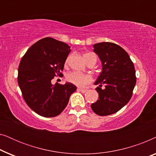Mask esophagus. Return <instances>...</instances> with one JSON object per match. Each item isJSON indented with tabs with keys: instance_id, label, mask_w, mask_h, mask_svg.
<instances>
[{
	"instance_id": "1",
	"label": "esophagus",
	"mask_w": 156,
	"mask_h": 156,
	"mask_svg": "<svg viewBox=\"0 0 156 156\" xmlns=\"http://www.w3.org/2000/svg\"><path fill=\"white\" fill-rule=\"evenodd\" d=\"M77 90H79V91H81V92H82V93H85V92H86V91H87V89H82V88H78V89H77Z\"/></svg>"
}]
</instances>
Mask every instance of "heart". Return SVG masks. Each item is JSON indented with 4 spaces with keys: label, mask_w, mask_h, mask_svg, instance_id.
<instances>
[{
    "label": "heart",
    "mask_w": 156,
    "mask_h": 156,
    "mask_svg": "<svg viewBox=\"0 0 156 156\" xmlns=\"http://www.w3.org/2000/svg\"><path fill=\"white\" fill-rule=\"evenodd\" d=\"M91 54L92 53H87L84 55V58ZM69 59V57H68L65 61L66 64L68 63ZM67 80L72 84L76 85V86L82 87L91 82V76L89 74H82L77 72H72L67 75Z\"/></svg>",
    "instance_id": "heart-1"
}]
</instances>
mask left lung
<instances>
[{"label":"left lung","mask_w":156,"mask_h":156,"mask_svg":"<svg viewBox=\"0 0 156 156\" xmlns=\"http://www.w3.org/2000/svg\"><path fill=\"white\" fill-rule=\"evenodd\" d=\"M93 47L102 70L94 83L99 84L96 88L99 99L91 107L97 115L107 116L118 112L131 99L136 83L135 68L129 54L118 44L104 42ZM102 84L105 87L103 89Z\"/></svg>","instance_id":"1"}]
</instances>
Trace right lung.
I'll list each match as a JSON object with an SVG mask.
<instances>
[{"instance_id":"right-lung-1","label":"right lung","mask_w":156,"mask_h":156,"mask_svg":"<svg viewBox=\"0 0 156 156\" xmlns=\"http://www.w3.org/2000/svg\"><path fill=\"white\" fill-rule=\"evenodd\" d=\"M71 52L65 42L44 37L33 44L22 57L18 82L26 104L36 114L55 117L62 112L76 87L69 82L52 84L55 76H62L66 59Z\"/></svg>"}]
</instances>
